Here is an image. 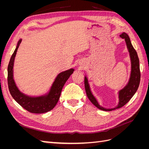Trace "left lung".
Here are the masks:
<instances>
[{"mask_svg": "<svg viewBox=\"0 0 149 149\" xmlns=\"http://www.w3.org/2000/svg\"><path fill=\"white\" fill-rule=\"evenodd\" d=\"M119 36L120 38L124 40L125 42L126 47H127L129 54L130 65H131V70H130V77L127 83L126 84V85L123 89L118 91V94L119 101L118 105L113 108H106L100 105V104L99 103L96 97L94 96L93 93L91 91L87 76L86 75L84 76L85 90L88 99L99 109L104 111H111L112 110H115L119 109V108H120L124 106L125 104H126L137 91L140 83V80H141L139 60L137 53L134 48L131 42H130L129 37L127 33L123 32Z\"/></svg>", "mask_w": 149, "mask_h": 149, "instance_id": "1", "label": "left lung"}]
</instances>
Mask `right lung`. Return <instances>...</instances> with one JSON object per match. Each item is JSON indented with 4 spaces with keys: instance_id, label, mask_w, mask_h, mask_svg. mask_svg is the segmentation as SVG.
I'll return each instance as SVG.
<instances>
[{
    "instance_id": "add662e5",
    "label": "right lung",
    "mask_w": 149,
    "mask_h": 149,
    "mask_svg": "<svg viewBox=\"0 0 149 149\" xmlns=\"http://www.w3.org/2000/svg\"><path fill=\"white\" fill-rule=\"evenodd\" d=\"M21 42L22 39H20L8 66L7 81L9 91L15 101L26 111L35 114L45 113L52 110L55 107L60 99L63 88L70 76L73 74L74 70L71 68L58 74L49 91L45 94L37 96H31L24 94L17 87L13 78L15 58Z\"/></svg>"
}]
</instances>
